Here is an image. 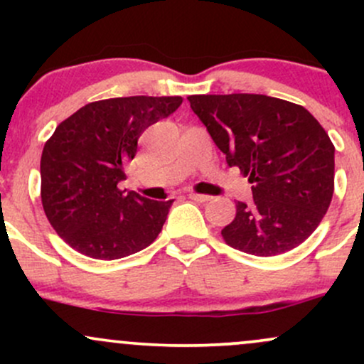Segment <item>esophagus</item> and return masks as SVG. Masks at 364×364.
Segmentation results:
<instances>
[{
  "instance_id": "esophagus-1",
  "label": "esophagus",
  "mask_w": 364,
  "mask_h": 364,
  "mask_svg": "<svg viewBox=\"0 0 364 364\" xmlns=\"http://www.w3.org/2000/svg\"><path fill=\"white\" fill-rule=\"evenodd\" d=\"M188 198L193 200V202H198V203H205V202H208V200L212 198V196L202 195V193H195V191H190V193H188Z\"/></svg>"
}]
</instances>
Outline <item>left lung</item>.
<instances>
[{
    "instance_id": "8db88e82",
    "label": "left lung",
    "mask_w": 364,
    "mask_h": 364,
    "mask_svg": "<svg viewBox=\"0 0 364 364\" xmlns=\"http://www.w3.org/2000/svg\"><path fill=\"white\" fill-rule=\"evenodd\" d=\"M229 166L252 183L253 202L236 203L220 231L240 252L274 257L311 236L333 195V152L327 132L299 104L262 94L190 95Z\"/></svg>"
}]
</instances>
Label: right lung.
I'll return each mask as SVG.
<instances>
[{
	"mask_svg": "<svg viewBox=\"0 0 364 364\" xmlns=\"http://www.w3.org/2000/svg\"><path fill=\"white\" fill-rule=\"evenodd\" d=\"M181 102L179 95L104 99L58 124L41 157V200L53 229L75 252L116 260L156 241L174 200L124 193L118 183L141 133Z\"/></svg>",
	"mask_w": 364,
	"mask_h": 364,
	"instance_id": "1",
	"label": "right lung"
}]
</instances>
